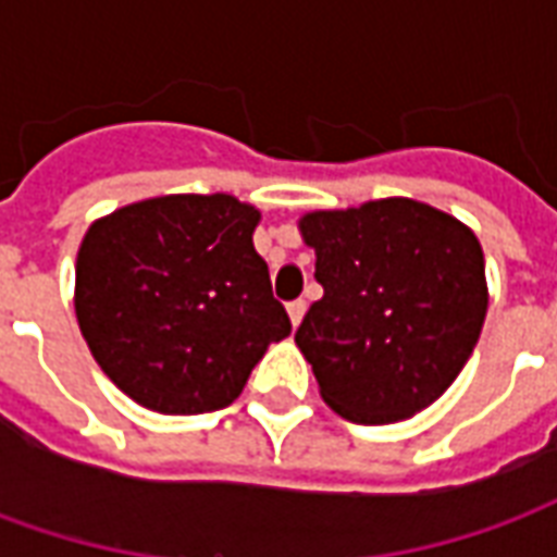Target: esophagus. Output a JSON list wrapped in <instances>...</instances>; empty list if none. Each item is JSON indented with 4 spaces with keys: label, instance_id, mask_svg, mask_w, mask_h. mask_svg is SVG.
<instances>
[{
    "label": "esophagus",
    "instance_id": "obj_1",
    "mask_svg": "<svg viewBox=\"0 0 557 557\" xmlns=\"http://www.w3.org/2000/svg\"><path fill=\"white\" fill-rule=\"evenodd\" d=\"M286 310H289V319H292V325L298 327V325H301L304 313H307V301H292L289 307H286Z\"/></svg>",
    "mask_w": 557,
    "mask_h": 557
}]
</instances>
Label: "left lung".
I'll return each instance as SVG.
<instances>
[{
    "mask_svg": "<svg viewBox=\"0 0 557 557\" xmlns=\"http://www.w3.org/2000/svg\"><path fill=\"white\" fill-rule=\"evenodd\" d=\"M325 295L295 343L319 394L351 423H394L442 397L478 346L486 268L474 232L391 196L298 220Z\"/></svg>",
    "mask_w": 557,
    "mask_h": 557,
    "instance_id": "8db88e82",
    "label": "left lung"
}]
</instances>
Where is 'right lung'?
Segmentation results:
<instances>
[{
    "instance_id": "1",
    "label": "right lung",
    "mask_w": 557,
    "mask_h": 557,
    "mask_svg": "<svg viewBox=\"0 0 557 557\" xmlns=\"http://www.w3.org/2000/svg\"><path fill=\"white\" fill-rule=\"evenodd\" d=\"M259 211L230 194H170L95 220L79 244L74 310L119 391L160 414L238 399L292 322L253 247Z\"/></svg>"
}]
</instances>
